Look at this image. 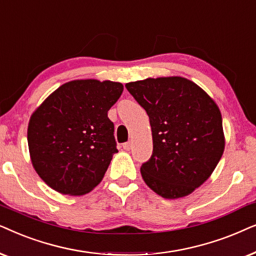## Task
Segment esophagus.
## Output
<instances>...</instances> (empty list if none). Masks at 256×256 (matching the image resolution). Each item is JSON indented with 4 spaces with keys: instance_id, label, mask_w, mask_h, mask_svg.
I'll list each match as a JSON object with an SVG mask.
<instances>
[{
    "instance_id": "obj_1",
    "label": "esophagus",
    "mask_w": 256,
    "mask_h": 256,
    "mask_svg": "<svg viewBox=\"0 0 256 256\" xmlns=\"http://www.w3.org/2000/svg\"><path fill=\"white\" fill-rule=\"evenodd\" d=\"M131 148H132V142H124V144H122V148L126 150V151H130Z\"/></svg>"
}]
</instances>
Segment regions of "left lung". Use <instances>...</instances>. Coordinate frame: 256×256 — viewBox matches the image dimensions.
<instances>
[{"label":"left lung","mask_w":256,"mask_h":256,"mask_svg":"<svg viewBox=\"0 0 256 256\" xmlns=\"http://www.w3.org/2000/svg\"><path fill=\"white\" fill-rule=\"evenodd\" d=\"M145 108L153 152L140 168L150 188L165 199L188 196L212 174L224 150L221 112L212 98L184 77L125 84Z\"/></svg>","instance_id":"8db88e82"}]
</instances>
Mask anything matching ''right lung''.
<instances>
[{"instance_id": "1", "label": "right lung", "mask_w": 256, "mask_h": 256, "mask_svg": "<svg viewBox=\"0 0 256 256\" xmlns=\"http://www.w3.org/2000/svg\"><path fill=\"white\" fill-rule=\"evenodd\" d=\"M122 90L118 82L71 80L36 108L28 125L29 152L48 186L83 196L102 182L118 152L108 111Z\"/></svg>"}]
</instances>
